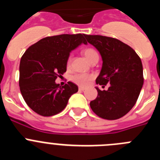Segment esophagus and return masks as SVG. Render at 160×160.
<instances>
[{"label":"esophagus","instance_id":"34e87169","mask_svg":"<svg viewBox=\"0 0 160 160\" xmlns=\"http://www.w3.org/2000/svg\"><path fill=\"white\" fill-rule=\"evenodd\" d=\"M79 90H85V87H79Z\"/></svg>","mask_w":160,"mask_h":160}]
</instances>
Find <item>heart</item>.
<instances>
[{"label": "heart", "instance_id": "1", "mask_svg": "<svg viewBox=\"0 0 160 160\" xmlns=\"http://www.w3.org/2000/svg\"><path fill=\"white\" fill-rule=\"evenodd\" d=\"M82 53L83 54H84L85 57L87 58V59L90 62L94 58L98 56L97 51H96L95 49H92V48L85 49L82 51ZM70 58H69L67 61L68 66L70 65ZM71 79L73 82L77 83L78 85H80V86H86V85L89 82V81H90V79H91V76L87 75V74H83V73H77V74H74L73 76H72Z\"/></svg>", "mask_w": 160, "mask_h": 160}]
</instances>
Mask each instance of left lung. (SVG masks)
Returning <instances> with one entry per match:
<instances>
[{"mask_svg":"<svg viewBox=\"0 0 160 160\" xmlns=\"http://www.w3.org/2000/svg\"><path fill=\"white\" fill-rule=\"evenodd\" d=\"M87 42L98 49L102 60L96 83L107 90L95 87L98 96L90 102L92 111L100 118L118 119L135 106L143 84L140 58L131 47L121 41L101 35H84Z\"/></svg>","mask_w":160,"mask_h":160,"instance_id":"1","label":"left lung"}]
</instances>
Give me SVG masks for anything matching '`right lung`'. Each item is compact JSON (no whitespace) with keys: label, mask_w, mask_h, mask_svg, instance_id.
<instances>
[{"label":"right lung","mask_w":160,"mask_h":160,"mask_svg":"<svg viewBox=\"0 0 160 160\" xmlns=\"http://www.w3.org/2000/svg\"><path fill=\"white\" fill-rule=\"evenodd\" d=\"M85 34L47 37L29 47L20 62L19 87L25 102L42 116H52L64 110L78 87L69 82L62 87L55 82L66 71L72 50L87 45Z\"/></svg>","instance_id":"add662e5"}]
</instances>
